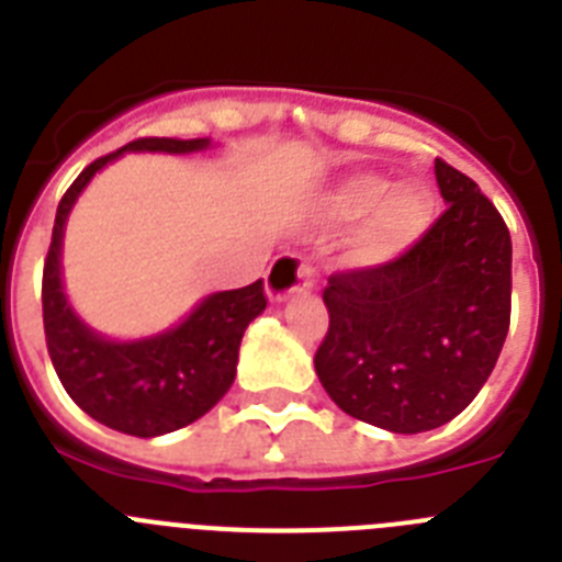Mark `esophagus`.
Masks as SVG:
<instances>
[{"label": "esophagus", "instance_id": "34e87169", "mask_svg": "<svg viewBox=\"0 0 562 562\" xmlns=\"http://www.w3.org/2000/svg\"><path fill=\"white\" fill-rule=\"evenodd\" d=\"M312 276H315V267L301 252H284L267 270V295L270 301H286L295 292L310 290Z\"/></svg>", "mask_w": 562, "mask_h": 562}]
</instances>
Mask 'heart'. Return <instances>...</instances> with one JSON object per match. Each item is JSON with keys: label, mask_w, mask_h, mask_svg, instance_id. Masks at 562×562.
<instances>
[{"label": "heart", "mask_w": 562, "mask_h": 562, "mask_svg": "<svg viewBox=\"0 0 562 562\" xmlns=\"http://www.w3.org/2000/svg\"><path fill=\"white\" fill-rule=\"evenodd\" d=\"M371 213L355 238V261L385 265L419 241L434 222V196L419 182L391 188L385 177L360 173L342 182L329 200L335 222H355Z\"/></svg>", "instance_id": "b5f03b06"}]
</instances>
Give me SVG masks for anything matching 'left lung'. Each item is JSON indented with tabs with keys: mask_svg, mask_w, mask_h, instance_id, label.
<instances>
[{
	"mask_svg": "<svg viewBox=\"0 0 562 562\" xmlns=\"http://www.w3.org/2000/svg\"><path fill=\"white\" fill-rule=\"evenodd\" d=\"M448 211L402 256L329 276L315 351L340 411L391 434L434 430L475 400L509 331L513 238L467 173L436 160Z\"/></svg>",
	"mask_w": 562,
	"mask_h": 562,
	"instance_id": "left-lung-1",
	"label": "left lung"
}]
</instances>
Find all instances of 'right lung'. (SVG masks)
Segmentation results:
<instances>
[{
	"label": "right lung",
	"mask_w": 562,
	"mask_h": 562,
	"mask_svg": "<svg viewBox=\"0 0 562 562\" xmlns=\"http://www.w3.org/2000/svg\"><path fill=\"white\" fill-rule=\"evenodd\" d=\"M211 146L207 137H140L89 162L58 202L53 241L44 258V337L58 380L78 408L128 436L180 430L227 394L236 376L241 335L267 306L265 281L241 290L213 292L180 326L146 340H106L72 312L61 284V238L67 216L89 180L123 151L191 154Z\"/></svg>",
	"instance_id": "right-lung-1"
}]
</instances>
